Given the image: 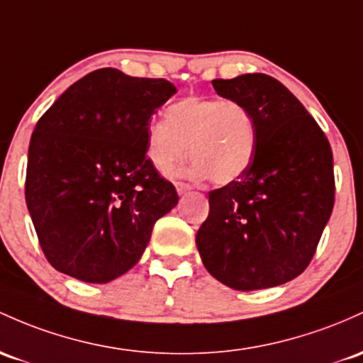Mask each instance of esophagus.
Instances as JSON below:
<instances>
[{
    "mask_svg": "<svg viewBox=\"0 0 363 363\" xmlns=\"http://www.w3.org/2000/svg\"><path fill=\"white\" fill-rule=\"evenodd\" d=\"M175 189H177L179 194H184V193H188L189 189H193V186L188 184V182L177 181V182H175Z\"/></svg>",
    "mask_w": 363,
    "mask_h": 363,
    "instance_id": "1",
    "label": "esophagus"
}]
</instances>
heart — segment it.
<instances>
[{"mask_svg":"<svg viewBox=\"0 0 363 363\" xmlns=\"http://www.w3.org/2000/svg\"><path fill=\"white\" fill-rule=\"evenodd\" d=\"M165 122L146 130V153L155 169L172 172L188 155L189 172L227 184L245 172L257 151V122L238 99L186 96L165 110Z\"/></svg>","mask_w":363,"mask_h":363,"instance_id":"1","label":"heart"}]
</instances>
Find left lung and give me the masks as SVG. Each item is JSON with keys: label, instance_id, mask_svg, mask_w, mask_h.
<instances>
[{"label": "left lung", "instance_id": "8db88e82", "mask_svg": "<svg viewBox=\"0 0 363 363\" xmlns=\"http://www.w3.org/2000/svg\"><path fill=\"white\" fill-rule=\"evenodd\" d=\"M212 84L252 110L258 141L248 169L208 193L198 252L229 288H274L300 276L317 252L334 206L333 150L315 118L277 79L246 74Z\"/></svg>", "mask_w": 363, "mask_h": 363}]
</instances>
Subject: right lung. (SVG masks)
<instances>
[{"mask_svg": "<svg viewBox=\"0 0 363 363\" xmlns=\"http://www.w3.org/2000/svg\"><path fill=\"white\" fill-rule=\"evenodd\" d=\"M174 93L165 79L99 69L35 123L26 201L58 272L99 284L122 276L141 258L155 222L177 205L174 184L146 158L151 115Z\"/></svg>", "mask_w": 363, "mask_h": 363, "instance_id": "right-lung-1", "label": "right lung"}]
</instances>
